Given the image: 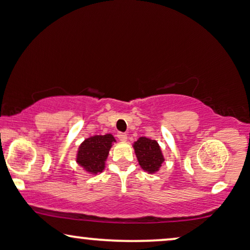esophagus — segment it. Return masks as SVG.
I'll use <instances>...</instances> for the list:
<instances>
[{
    "label": "esophagus",
    "instance_id": "1",
    "mask_svg": "<svg viewBox=\"0 0 250 250\" xmlns=\"http://www.w3.org/2000/svg\"><path fill=\"white\" fill-rule=\"evenodd\" d=\"M117 137H118V139L121 141H126V140H127V134H126V133L119 132L118 134H117Z\"/></svg>",
    "mask_w": 250,
    "mask_h": 250
}]
</instances>
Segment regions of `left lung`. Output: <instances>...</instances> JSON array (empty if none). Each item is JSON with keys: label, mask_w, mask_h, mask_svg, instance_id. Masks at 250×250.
Here are the masks:
<instances>
[{"label": "left lung", "mask_w": 250, "mask_h": 250, "mask_svg": "<svg viewBox=\"0 0 250 250\" xmlns=\"http://www.w3.org/2000/svg\"><path fill=\"white\" fill-rule=\"evenodd\" d=\"M133 147H134L139 164L144 170L149 173L158 171V168L164 162V157L156 141L142 137L135 142Z\"/></svg>", "instance_id": "obj_1"}]
</instances>
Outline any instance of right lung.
I'll use <instances>...</instances> for the list:
<instances>
[{
  "mask_svg": "<svg viewBox=\"0 0 250 250\" xmlns=\"http://www.w3.org/2000/svg\"><path fill=\"white\" fill-rule=\"evenodd\" d=\"M115 138L111 134L95 135L86 139L78 150L77 162L90 173L102 172Z\"/></svg>",
  "mask_w": 250,
  "mask_h": 250,
  "instance_id": "right-lung-1",
  "label": "right lung"
}]
</instances>
